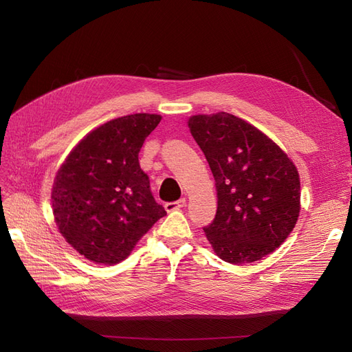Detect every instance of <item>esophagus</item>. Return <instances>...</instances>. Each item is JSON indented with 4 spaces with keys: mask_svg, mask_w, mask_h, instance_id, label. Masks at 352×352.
<instances>
[{
    "mask_svg": "<svg viewBox=\"0 0 352 352\" xmlns=\"http://www.w3.org/2000/svg\"><path fill=\"white\" fill-rule=\"evenodd\" d=\"M186 206V198H180V199H177V201H173V202H166L164 204V208H166V211H175V210H179V208H182V207H185Z\"/></svg>",
    "mask_w": 352,
    "mask_h": 352,
    "instance_id": "esophagus-1",
    "label": "esophagus"
}]
</instances>
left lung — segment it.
Wrapping results in <instances>:
<instances>
[{"label": "left lung", "instance_id": "left-lung-1", "mask_svg": "<svg viewBox=\"0 0 352 352\" xmlns=\"http://www.w3.org/2000/svg\"><path fill=\"white\" fill-rule=\"evenodd\" d=\"M189 131L216 180L217 212L206 236L230 264L261 260L280 247L301 208L300 175L267 135L220 111L189 117Z\"/></svg>", "mask_w": 352, "mask_h": 352}]
</instances>
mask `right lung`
Here are the masks:
<instances>
[{"mask_svg":"<svg viewBox=\"0 0 352 352\" xmlns=\"http://www.w3.org/2000/svg\"><path fill=\"white\" fill-rule=\"evenodd\" d=\"M160 114L136 113L101 124L73 148L52 185L56 225L85 258L117 264L167 212L140 166Z\"/></svg>","mask_w":352,"mask_h":352,"instance_id":"add662e5","label":"right lung"}]
</instances>
